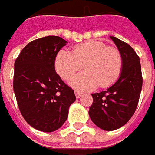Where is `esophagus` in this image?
<instances>
[{
  "mask_svg": "<svg viewBox=\"0 0 155 155\" xmlns=\"http://www.w3.org/2000/svg\"><path fill=\"white\" fill-rule=\"evenodd\" d=\"M74 93H75V95H76V97H77V98H80V97H81V95H82V93H81L80 91H78V90H75V91H74Z\"/></svg>",
  "mask_w": 155,
  "mask_h": 155,
  "instance_id": "1",
  "label": "esophagus"
}]
</instances>
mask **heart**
<instances>
[{
	"label": "heart",
	"mask_w": 155,
	"mask_h": 155,
	"mask_svg": "<svg viewBox=\"0 0 155 155\" xmlns=\"http://www.w3.org/2000/svg\"><path fill=\"white\" fill-rule=\"evenodd\" d=\"M55 70L62 79L69 80L84 68L85 71L71 81L80 89L101 88L116 82L123 70L121 52L101 41H88L73 48L71 52L61 50L55 57Z\"/></svg>",
	"instance_id": "b5f03b06"
}]
</instances>
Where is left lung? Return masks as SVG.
I'll return each instance as SVG.
<instances>
[{"label": "left lung", "mask_w": 155, "mask_h": 155, "mask_svg": "<svg viewBox=\"0 0 155 155\" xmlns=\"http://www.w3.org/2000/svg\"><path fill=\"white\" fill-rule=\"evenodd\" d=\"M115 42L123 57L120 78L107 91L93 94L89 116L95 125L105 130L124 126L133 116L142 89V73L139 57L134 49L116 37Z\"/></svg>", "instance_id": "left-lung-1"}]
</instances>
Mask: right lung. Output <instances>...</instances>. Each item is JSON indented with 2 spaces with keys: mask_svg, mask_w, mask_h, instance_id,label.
<instances>
[{
  "mask_svg": "<svg viewBox=\"0 0 155 155\" xmlns=\"http://www.w3.org/2000/svg\"><path fill=\"white\" fill-rule=\"evenodd\" d=\"M66 43L58 36L35 39L15 61L13 88L18 108L28 124L40 131L58 130L76 101L74 90L54 70L55 57Z\"/></svg>",
  "mask_w": 155,
  "mask_h": 155,
  "instance_id": "right-lung-1",
  "label": "right lung"
}]
</instances>
